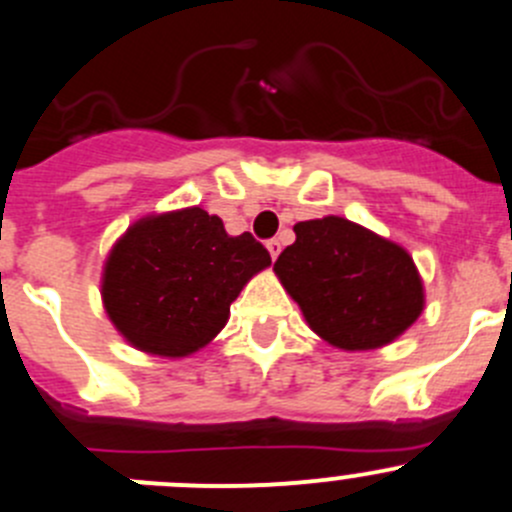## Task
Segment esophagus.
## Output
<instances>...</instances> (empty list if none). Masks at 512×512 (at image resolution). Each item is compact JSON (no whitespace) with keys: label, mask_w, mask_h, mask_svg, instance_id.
<instances>
[{"label":"esophagus","mask_w":512,"mask_h":512,"mask_svg":"<svg viewBox=\"0 0 512 512\" xmlns=\"http://www.w3.org/2000/svg\"><path fill=\"white\" fill-rule=\"evenodd\" d=\"M267 252H270L272 260H277V255H280V240H267Z\"/></svg>","instance_id":"esophagus-1"}]
</instances>
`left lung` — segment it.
<instances>
[{"mask_svg":"<svg viewBox=\"0 0 512 512\" xmlns=\"http://www.w3.org/2000/svg\"><path fill=\"white\" fill-rule=\"evenodd\" d=\"M292 230L275 275L327 345L377 350L423 315V277L403 245L337 215Z\"/></svg>","mask_w":512,"mask_h":512,"instance_id":"8db88e82","label":"left lung"}]
</instances>
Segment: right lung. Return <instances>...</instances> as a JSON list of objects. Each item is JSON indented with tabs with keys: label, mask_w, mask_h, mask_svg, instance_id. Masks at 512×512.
Instances as JSON below:
<instances>
[{
	"label": "right lung",
	"mask_w": 512,
	"mask_h": 512,
	"mask_svg": "<svg viewBox=\"0 0 512 512\" xmlns=\"http://www.w3.org/2000/svg\"><path fill=\"white\" fill-rule=\"evenodd\" d=\"M270 265L250 232L227 235L200 205L152 212L109 250L102 305L135 350L180 360L220 335L242 287Z\"/></svg>",
	"instance_id": "add662e5"
}]
</instances>
